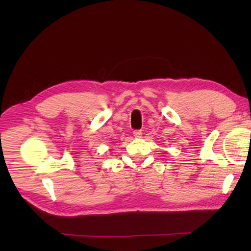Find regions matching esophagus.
<instances>
[{"mask_svg": "<svg viewBox=\"0 0 251 251\" xmlns=\"http://www.w3.org/2000/svg\"><path fill=\"white\" fill-rule=\"evenodd\" d=\"M134 136H135V138H141L142 137V130H135Z\"/></svg>", "mask_w": 251, "mask_h": 251, "instance_id": "obj_1", "label": "esophagus"}]
</instances>
